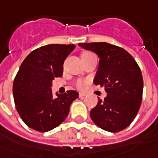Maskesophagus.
Masks as SVG:
<instances>
[{"mask_svg": "<svg viewBox=\"0 0 158 158\" xmlns=\"http://www.w3.org/2000/svg\"><path fill=\"white\" fill-rule=\"evenodd\" d=\"M86 96V94L84 93H79V97L80 98H83Z\"/></svg>", "mask_w": 158, "mask_h": 158, "instance_id": "esophagus-1", "label": "esophagus"}]
</instances>
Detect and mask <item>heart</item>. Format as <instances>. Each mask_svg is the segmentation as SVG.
Instances as JSON below:
<instances>
[{
  "mask_svg": "<svg viewBox=\"0 0 158 158\" xmlns=\"http://www.w3.org/2000/svg\"><path fill=\"white\" fill-rule=\"evenodd\" d=\"M89 54H93V53H91V52H83V53L81 54V56H84V55H89ZM84 85H85L84 81H81V80H78V81H77V82H76V86H77V88L80 89H83Z\"/></svg>",
  "mask_w": 158,
  "mask_h": 158,
  "instance_id": "obj_1",
  "label": "heart"
}]
</instances>
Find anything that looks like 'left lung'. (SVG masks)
Wrapping results in <instances>:
<instances>
[{
    "label": "left lung",
    "instance_id": "left-lung-1",
    "mask_svg": "<svg viewBox=\"0 0 158 158\" xmlns=\"http://www.w3.org/2000/svg\"><path fill=\"white\" fill-rule=\"evenodd\" d=\"M78 45L98 55L94 83L105 88L107 94L104 100L98 98L90 117L105 131H122L133 121L142 102L143 82L139 66L131 54L114 44L99 42Z\"/></svg>",
    "mask_w": 158,
    "mask_h": 158
}]
</instances>
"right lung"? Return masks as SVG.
<instances>
[{
  "label": "right lung",
  "mask_w": 158,
  "mask_h": 158,
  "mask_svg": "<svg viewBox=\"0 0 158 158\" xmlns=\"http://www.w3.org/2000/svg\"><path fill=\"white\" fill-rule=\"evenodd\" d=\"M75 44H47L36 49L23 61L14 81L17 112L27 127L45 132L59 126L68 116L75 90L53 97L52 81L63 76L64 62Z\"/></svg>",
  "instance_id": "1"
}]
</instances>
